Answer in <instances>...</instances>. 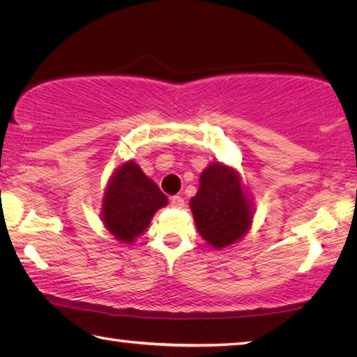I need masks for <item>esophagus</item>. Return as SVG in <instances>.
Wrapping results in <instances>:
<instances>
[{
    "label": "esophagus",
    "mask_w": 357,
    "mask_h": 357,
    "mask_svg": "<svg viewBox=\"0 0 357 357\" xmlns=\"http://www.w3.org/2000/svg\"><path fill=\"white\" fill-rule=\"evenodd\" d=\"M170 204L173 208H178V209L184 208V198L179 197V195H174V197L170 198Z\"/></svg>",
    "instance_id": "obj_1"
}]
</instances>
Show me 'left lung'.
Instances as JSON below:
<instances>
[{"mask_svg":"<svg viewBox=\"0 0 357 357\" xmlns=\"http://www.w3.org/2000/svg\"><path fill=\"white\" fill-rule=\"evenodd\" d=\"M189 204L198 233L217 250L239 243L252 227L253 206L243 179L220 162L202 172L200 187Z\"/></svg>","mask_w":357,"mask_h":357,"instance_id":"1","label":"left lung"}]
</instances>
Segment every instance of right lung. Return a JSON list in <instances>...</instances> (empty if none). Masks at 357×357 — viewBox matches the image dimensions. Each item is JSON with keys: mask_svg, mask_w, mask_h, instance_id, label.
<instances>
[{"mask_svg": "<svg viewBox=\"0 0 357 357\" xmlns=\"http://www.w3.org/2000/svg\"><path fill=\"white\" fill-rule=\"evenodd\" d=\"M168 204L159 185L143 173L140 165L128 160L114 168L102 198L100 219L114 239L124 244L146 231L153 215Z\"/></svg>", "mask_w": 357, "mask_h": 357, "instance_id": "add662e5", "label": "right lung"}]
</instances>
